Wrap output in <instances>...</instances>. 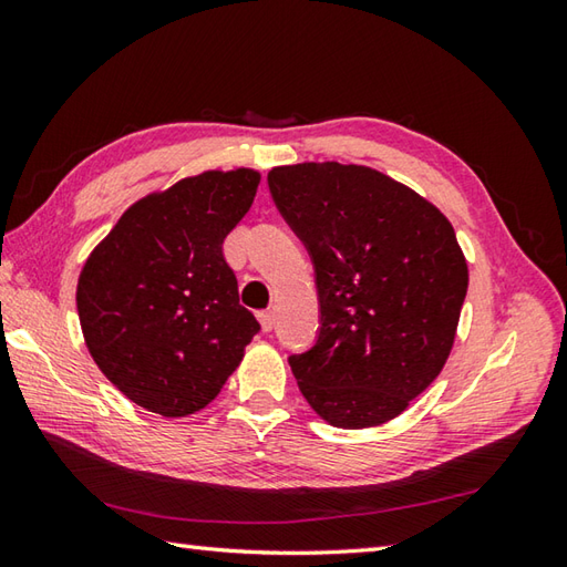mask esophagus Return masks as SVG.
<instances>
[{
    "mask_svg": "<svg viewBox=\"0 0 567 567\" xmlns=\"http://www.w3.org/2000/svg\"><path fill=\"white\" fill-rule=\"evenodd\" d=\"M258 321H260V327H262V331H272L275 329V311H258Z\"/></svg>",
    "mask_w": 567,
    "mask_h": 567,
    "instance_id": "34e87169",
    "label": "esophagus"
}]
</instances>
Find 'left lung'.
<instances>
[{"label": "left lung", "mask_w": 567, "mask_h": 567, "mask_svg": "<svg viewBox=\"0 0 567 567\" xmlns=\"http://www.w3.org/2000/svg\"><path fill=\"white\" fill-rule=\"evenodd\" d=\"M268 187L317 277V341L290 355L299 390L333 426L384 424L439 378L453 348L467 292L453 226L363 165L272 167Z\"/></svg>", "instance_id": "left-lung-1"}]
</instances>
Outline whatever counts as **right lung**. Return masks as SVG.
Segmentation results:
<instances>
[{
  "mask_svg": "<svg viewBox=\"0 0 567 567\" xmlns=\"http://www.w3.org/2000/svg\"><path fill=\"white\" fill-rule=\"evenodd\" d=\"M256 171L202 173L136 202L84 262L78 315L94 363L161 416L207 406L260 323L238 305L221 244L244 219Z\"/></svg>",
  "mask_w": 567,
  "mask_h": 567,
  "instance_id": "1",
  "label": "right lung"
}]
</instances>
